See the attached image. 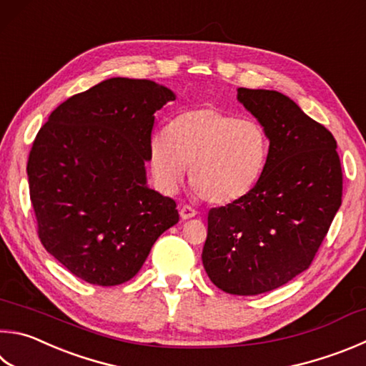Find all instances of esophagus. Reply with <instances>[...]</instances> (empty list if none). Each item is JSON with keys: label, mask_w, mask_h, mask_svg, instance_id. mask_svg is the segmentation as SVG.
Returning a JSON list of instances; mask_svg holds the SVG:
<instances>
[{"label": "esophagus", "mask_w": 366, "mask_h": 366, "mask_svg": "<svg viewBox=\"0 0 366 366\" xmlns=\"http://www.w3.org/2000/svg\"><path fill=\"white\" fill-rule=\"evenodd\" d=\"M179 214H181V219H190V217H195L197 216V211L192 208L189 204H184L181 206V209H179Z\"/></svg>", "instance_id": "34e87169"}]
</instances>
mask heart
Returning <instances> with one entry per match:
<instances>
[{"label": "heart", "mask_w": 366, "mask_h": 366, "mask_svg": "<svg viewBox=\"0 0 366 366\" xmlns=\"http://www.w3.org/2000/svg\"><path fill=\"white\" fill-rule=\"evenodd\" d=\"M269 154L270 137L261 123L212 105L179 114L169 128L152 136L149 145L158 189L174 194L190 166L198 194L221 206L240 202L254 190Z\"/></svg>", "instance_id": "b5f03b06"}]
</instances>
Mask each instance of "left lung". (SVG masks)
<instances>
[{
  "instance_id": "8db88e82",
  "label": "left lung",
  "mask_w": 366,
  "mask_h": 366,
  "mask_svg": "<svg viewBox=\"0 0 366 366\" xmlns=\"http://www.w3.org/2000/svg\"><path fill=\"white\" fill-rule=\"evenodd\" d=\"M238 102L270 137L251 194L209 209L203 267L229 295L254 296L307 270L341 206L342 171L331 132L288 96L237 89Z\"/></svg>"
}]
</instances>
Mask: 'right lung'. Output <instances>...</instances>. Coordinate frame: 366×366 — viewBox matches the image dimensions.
<instances>
[{
  "label": "right lung",
  "mask_w": 366,
  "mask_h": 366,
  "mask_svg": "<svg viewBox=\"0 0 366 366\" xmlns=\"http://www.w3.org/2000/svg\"><path fill=\"white\" fill-rule=\"evenodd\" d=\"M176 94L150 79L110 78L52 112L30 150V200L38 237L81 280H131L164 230L176 202L147 185L155 112Z\"/></svg>",
  "instance_id": "obj_1"
}]
</instances>
